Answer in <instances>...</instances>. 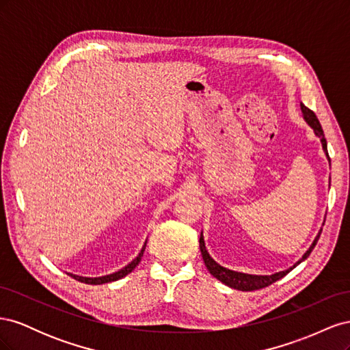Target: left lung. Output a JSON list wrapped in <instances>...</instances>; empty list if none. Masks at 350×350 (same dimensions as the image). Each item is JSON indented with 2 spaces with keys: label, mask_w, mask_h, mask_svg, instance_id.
<instances>
[{
  "label": "left lung",
  "mask_w": 350,
  "mask_h": 350,
  "mask_svg": "<svg viewBox=\"0 0 350 350\" xmlns=\"http://www.w3.org/2000/svg\"><path fill=\"white\" fill-rule=\"evenodd\" d=\"M301 109H302V112H304L305 121L312 126L314 133L321 139L323 147H324V150H325V153H327V156H328V152H327V142H325L323 126H321L319 118H317L315 113H314L310 108H306L304 103H301ZM321 230H323V229H321ZM320 235H321V232H320V234L317 235V238L314 239V242H312V245L310 247V250L304 254V257H302L298 262H296L293 267L288 269L286 271H280V273H276V274H271V276H252V274L232 271V270H228V269H225V267L219 266V264L208 256V252H207L206 245H204L203 234L200 235V251H201V256H203V260H204V264H206L207 270L210 271V274H213V276H215L217 280H220L221 283H225V284L230 286V288L238 289V291H257V289L267 288V286H270L271 283L278 282L279 279H282L283 276H286V274H288L292 269H295L296 266H298L299 262H302L306 257L310 256L311 251H312L314 247L317 245V242H319V239H320Z\"/></svg>",
  "instance_id": "8db88e82"
}]
</instances>
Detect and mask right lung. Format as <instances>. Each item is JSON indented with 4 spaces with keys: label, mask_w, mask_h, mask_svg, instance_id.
<instances>
[{
    "label": "right lung",
    "mask_w": 350,
    "mask_h": 350,
    "mask_svg": "<svg viewBox=\"0 0 350 350\" xmlns=\"http://www.w3.org/2000/svg\"><path fill=\"white\" fill-rule=\"evenodd\" d=\"M144 248H146V245L143 247L142 252L139 254V257H137L135 260H133V261L129 264V266L124 267V269H121L120 271H116V273H113V274H108V276H103V278H94V279H92V278L74 276V274H71V273H68V276L74 278V279L79 280V282H81V283H88V284H103V283H109V282H115V280H118V279H122L124 276H126V274L131 273V271L135 269V266H139V262L142 261V257H143Z\"/></svg>",
    "instance_id": "right-lung-1"
}]
</instances>
